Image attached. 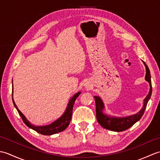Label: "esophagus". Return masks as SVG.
<instances>
[{"mask_svg": "<svg viewBox=\"0 0 160 160\" xmlns=\"http://www.w3.org/2000/svg\"><path fill=\"white\" fill-rule=\"evenodd\" d=\"M85 87L87 88V89H90V88H91V85H90V84H85Z\"/></svg>", "mask_w": 160, "mask_h": 160, "instance_id": "esophagus-1", "label": "esophagus"}]
</instances>
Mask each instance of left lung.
<instances>
[{
  "instance_id": "1",
  "label": "left lung",
  "mask_w": 160,
  "mask_h": 160,
  "mask_svg": "<svg viewBox=\"0 0 160 160\" xmlns=\"http://www.w3.org/2000/svg\"><path fill=\"white\" fill-rule=\"evenodd\" d=\"M144 64L146 67V76L145 80L147 81L150 85V89H149L148 94L144 100V105L141 110L135 114L128 115L126 117H114L111 116L109 115L104 113L103 111L104 109V104L102 100L100 97L94 96L95 100H96V112L97 120L102 127L103 128L108 129V130L120 132L124 131L127 129L131 127L135 123L140 120V118L143 115L145 108L147 107L148 102L150 99L152 93V86H151V73L148 66L144 61Z\"/></svg>"
}]
</instances>
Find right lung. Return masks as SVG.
Wrapping results in <instances>:
<instances>
[{
  "label": "right lung",
  "instance_id": "add662e5",
  "mask_svg": "<svg viewBox=\"0 0 160 160\" xmlns=\"http://www.w3.org/2000/svg\"><path fill=\"white\" fill-rule=\"evenodd\" d=\"M13 82V80H12ZM80 92H78L74 96L71 98L69 102H68L67 107L65 111L64 112V113L62 115V116H60L58 119H57L56 121L52 122V124L45 125V126H35L33 124H32L28 120V119L25 118L22 112L20 111L18 107L15 104V102L13 100V91H12V100L13 103L16 108L18 111L19 115L21 117L22 120H23L24 123H25L28 127L30 128L33 129V130L36 131V132H39V133L44 135H52L53 134L58 133V132H62L64 130H65L67 127L69 126L70 121L71 120V116H72V112H73V107L75 101H76V98L79 96L80 94Z\"/></svg>",
  "mask_w": 160,
  "mask_h": 160
}]
</instances>
